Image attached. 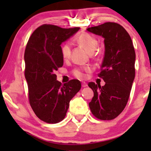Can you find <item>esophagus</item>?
Masks as SVG:
<instances>
[{"mask_svg": "<svg viewBox=\"0 0 151 151\" xmlns=\"http://www.w3.org/2000/svg\"><path fill=\"white\" fill-rule=\"evenodd\" d=\"M82 86H83V87H86V86H87V84H86L85 82H83V83H82Z\"/></svg>", "mask_w": 151, "mask_h": 151, "instance_id": "esophagus-1", "label": "esophagus"}]
</instances>
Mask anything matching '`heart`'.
<instances>
[{
    "mask_svg": "<svg viewBox=\"0 0 151 151\" xmlns=\"http://www.w3.org/2000/svg\"><path fill=\"white\" fill-rule=\"evenodd\" d=\"M76 41L85 48L89 53H93L96 50L98 45L97 40L88 33H83L76 39ZM61 54L63 58L67 59L70 55V47L68 43H65L61 47ZM91 68L89 66L76 68L73 70V74L75 77L78 78H85V72H89Z\"/></svg>",
    "mask_w": 151,
    "mask_h": 151,
    "instance_id": "heart-1",
    "label": "heart"
}]
</instances>
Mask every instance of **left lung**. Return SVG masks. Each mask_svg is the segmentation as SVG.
Listing matches in <instances>:
<instances>
[{"mask_svg":"<svg viewBox=\"0 0 151 151\" xmlns=\"http://www.w3.org/2000/svg\"><path fill=\"white\" fill-rule=\"evenodd\" d=\"M86 30L104 38L105 50L98 75L105 85L88 84L94 92L88 105L96 118L109 121L121 113L129 99L135 76L134 48L129 33L116 22H105Z\"/></svg>","mask_w":151,"mask_h":151,"instance_id":"left-lung-1","label":"left lung"}]
</instances>
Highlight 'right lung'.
<instances>
[{
	"instance_id": "right-lung-1",
	"label": "right lung",
	"mask_w": 151,
	"mask_h": 151,
	"mask_svg": "<svg viewBox=\"0 0 151 151\" xmlns=\"http://www.w3.org/2000/svg\"><path fill=\"white\" fill-rule=\"evenodd\" d=\"M79 29L45 24L32 32L27 44L24 76L29 103L38 118L47 123H58L65 119L70 100L81 88L76 79L63 85L55 74L63 65L61 43Z\"/></svg>"
}]
</instances>
